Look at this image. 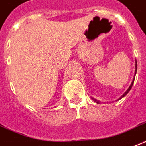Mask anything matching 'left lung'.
Listing matches in <instances>:
<instances>
[{"instance_id":"left-lung-1","label":"left lung","mask_w":146,"mask_h":146,"mask_svg":"<svg viewBox=\"0 0 146 146\" xmlns=\"http://www.w3.org/2000/svg\"><path fill=\"white\" fill-rule=\"evenodd\" d=\"M136 72H137V62H136V60H135V75H134V77H133V80H132V83H131V84H130L129 87L128 88V89H127V90L125 91V93H123V94H122V95L121 96H120L119 98V99H117V100H115V101H118V100H121V99H122V98H123V97H124V96H125L127 95V93H129V92L130 90H131V88H132V85H133V83H134V80H135V74H136ZM91 98H92V99H93V100H94V101H95V102H96V103H100V101H99V100H96V99H94V98H93V97H91Z\"/></svg>"}]
</instances>
